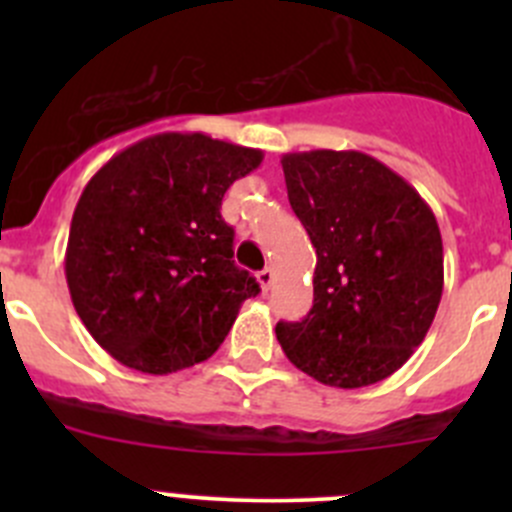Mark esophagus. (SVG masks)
Instances as JSON below:
<instances>
[{"label":"esophagus","mask_w":512,"mask_h":512,"mask_svg":"<svg viewBox=\"0 0 512 512\" xmlns=\"http://www.w3.org/2000/svg\"><path fill=\"white\" fill-rule=\"evenodd\" d=\"M257 282H260L262 292H267V289L275 285V270H272V267H265L262 272H257Z\"/></svg>","instance_id":"34e87169"}]
</instances>
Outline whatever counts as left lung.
<instances>
[{
  "label": "left lung",
  "instance_id": "left-lung-1",
  "mask_svg": "<svg viewBox=\"0 0 512 512\" xmlns=\"http://www.w3.org/2000/svg\"><path fill=\"white\" fill-rule=\"evenodd\" d=\"M282 170L317 267L312 309L302 322H277V342L297 369L327 386L384 381L423 342L441 302L436 215L366 153H287Z\"/></svg>",
  "mask_w": 512,
  "mask_h": 512
}]
</instances>
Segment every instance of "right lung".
<instances>
[{
	"mask_svg": "<svg viewBox=\"0 0 512 512\" xmlns=\"http://www.w3.org/2000/svg\"><path fill=\"white\" fill-rule=\"evenodd\" d=\"M262 151L205 133H158L86 183L66 245L71 302L91 337L143 374L218 352L260 285L235 267L223 195Z\"/></svg>",
	"mask_w": 512,
	"mask_h": 512,
	"instance_id": "obj_1",
	"label": "right lung"
}]
</instances>
